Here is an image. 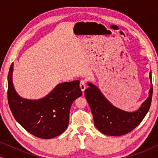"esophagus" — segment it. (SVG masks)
Instances as JSON below:
<instances>
[{"label":"esophagus","mask_w":158,"mask_h":158,"mask_svg":"<svg viewBox=\"0 0 158 158\" xmlns=\"http://www.w3.org/2000/svg\"><path fill=\"white\" fill-rule=\"evenodd\" d=\"M80 87H81V89L83 92H84V90H85L86 88V85H85V81L82 80L81 81V83H80Z\"/></svg>","instance_id":"1"}]
</instances>
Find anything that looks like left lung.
Instances as JSON below:
<instances>
[{
    "instance_id": "obj_1",
    "label": "left lung",
    "mask_w": 158,
    "mask_h": 158,
    "mask_svg": "<svg viewBox=\"0 0 158 158\" xmlns=\"http://www.w3.org/2000/svg\"><path fill=\"white\" fill-rule=\"evenodd\" d=\"M150 80L151 88L149 97L139 109L134 112H127L115 107L96 85L88 83L89 87L85 90V96L91 109L96 128L101 133L109 136H122L135 129L150 109L153 91L151 72Z\"/></svg>"
}]
</instances>
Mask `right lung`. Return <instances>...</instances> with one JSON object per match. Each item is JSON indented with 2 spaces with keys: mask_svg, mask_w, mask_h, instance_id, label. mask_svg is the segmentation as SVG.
Here are the masks:
<instances>
[{
  "mask_svg": "<svg viewBox=\"0 0 158 158\" xmlns=\"http://www.w3.org/2000/svg\"><path fill=\"white\" fill-rule=\"evenodd\" d=\"M14 64L8 75V101L15 119L32 135L51 139L68 128L70 109L75 99L81 96L80 81L60 83L52 91L39 100L22 98L15 90L12 81Z\"/></svg>",
  "mask_w": 158,
  "mask_h": 158,
  "instance_id": "obj_1",
  "label": "right lung"
}]
</instances>
